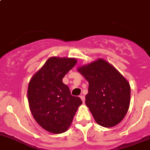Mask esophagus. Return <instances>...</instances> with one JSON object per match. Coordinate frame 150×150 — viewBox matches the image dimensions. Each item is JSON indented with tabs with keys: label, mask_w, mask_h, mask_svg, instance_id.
Listing matches in <instances>:
<instances>
[{
	"label": "esophagus",
	"mask_w": 150,
	"mask_h": 150,
	"mask_svg": "<svg viewBox=\"0 0 150 150\" xmlns=\"http://www.w3.org/2000/svg\"><path fill=\"white\" fill-rule=\"evenodd\" d=\"M80 98L81 99V100H82L83 103H84V101H85V97H84V95H81V96H80Z\"/></svg>",
	"instance_id": "34e87169"
}]
</instances>
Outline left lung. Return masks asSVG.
Here are the masks:
<instances>
[{
  "instance_id": "1",
  "label": "left lung",
  "mask_w": 150,
  "mask_h": 150,
  "mask_svg": "<svg viewBox=\"0 0 150 150\" xmlns=\"http://www.w3.org/2000/svg\"><path fill=\"white\" fill-rule=\"evenodd\" d=\"M77 70L89 82L85 103L95 121L106 128L118 124L130 105L131 87L127 80L102 58Z\"/></svg>"
}]
</instances>
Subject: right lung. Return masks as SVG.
Segmentation results:
<instances>
[{
	"label": "right lung",
	"mask_w": 150,
	"mask_h": 150,
	"mask_svg": "<svg viewBox=\"0 0 150 150\" xmlns=\"http://www.w3.org/2000/svg\"><path fill=\"white\" fill-rule=\"evenodd\" d=\"M77 63L76 58L51 57L29 83V108L35 121L47 132L61 134L68 130L82 101L71 95L62 81Z\"/></svg>",
	"instance_id": "right-lung-1"
}]
</instances>
